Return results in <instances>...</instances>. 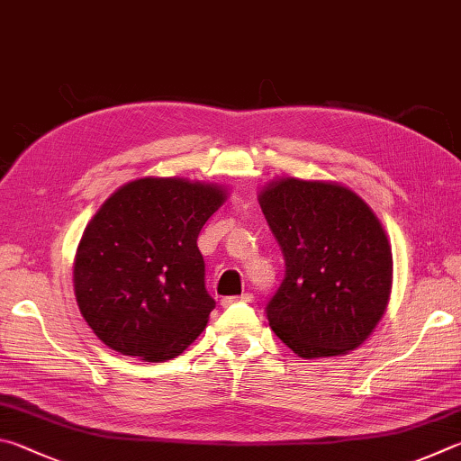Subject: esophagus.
<instances>
[{
	"label": "esophagus",
	"mask_w": 461,
	"mask_h": 461,
	"mask_svg": "<svg viewBox=\"0 0 461 461\" xmlns=\"http://www.w3.org/2000/svg\"><path fill=\"white\" fill-rule=\"evenodd\" d=\"M239 302H245V303H251L253 302V295L251 294H243L240 297H222V308H230V305H235Z\"/></svg>",
	"instance_id": "obj_1"
}]
</instances>
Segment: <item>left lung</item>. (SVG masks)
Returning a JSON list of instances; mask_svg holds the SVG:
<instances>
[{"instance_id": "obj_1", "label": "left lung", "mask_w": 461, "mask_h": 461, "mask_svg": "<svg viewBox=\"0 0 461 461\" xmlns=\"http://www.w3.org/2000/svg\"><path fill=\"white\" fill-rule=\"evenodd\" d=\"M259 204L285 277L265 313L297 357H338L376 328L389 303L393 255L373 210L352 190L284 177Z\"/></svg>"}]
</instances>
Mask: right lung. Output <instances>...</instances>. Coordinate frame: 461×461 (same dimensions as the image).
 <instances>
[{
  "mask_svg": "<svg viewBox=\"0 0 461 461\" xmlns=\"http://www.w3.org/2000/svg\"><path fill=\"white\" fill-rule=\"evenodd\" d=\"M224 198L218 185L141 177L99 208L77 251L75 294L101 342L161 362L196 340L216 305L196 240Z\"/></svg>",
  "mask_w": 461,
  "mask_h": 461,
  "instance_id": "1",
  "label": "right lung"
}]
</instances>
